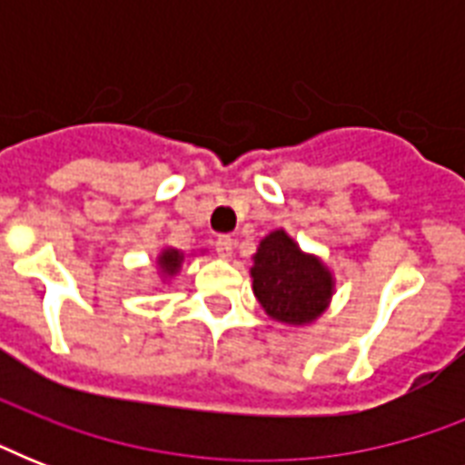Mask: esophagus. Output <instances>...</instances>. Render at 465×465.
Listing matches in <instances>:
<instances>
[{"mask_svg": "<svg viewBox=\"0 0 465 465\" xmlns=\"http://www.w3.org/2000/svg\"><path fill=\"white\" fill-rule=\"evenodd\" d=\"M233 246H236V243H233L232 236H219L217 243H214V248H217V253L222 255V258H232Z\"/></svg>", "mask_w": 465, "mask_h": 465, "instance_id": "esophagus-1", "label": "esophagus"}]
</instances>
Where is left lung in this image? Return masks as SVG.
I'll use <instances>...</instances> for the list:
<instances>
[{
    "label": "left lung",
    "mask_w": 465,
    "mask_h": 465,
    "mask_svg": "<svg viewBox=\"0 0 465 465\" xmlns=\"http://www.w3.org/2000/svg\"><path fill=\"white\" fill-rule=\"evenodd\" d=\"M251 275L262 309L282 323H309L323 313L332 294V277L323 262L302 253L284 232L261 241Z\"/></svg>",
    "instance_id": "obj_1"
}]
</instances>
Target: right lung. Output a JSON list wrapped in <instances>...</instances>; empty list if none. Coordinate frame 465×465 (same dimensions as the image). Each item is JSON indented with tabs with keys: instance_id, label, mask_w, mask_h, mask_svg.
Returning a JSON list of instances; mask_svg holds the SVG:
<instances>
[{
	"instance_id": "add662e5",
	"label": "right lung",
	"mask_w": 465,
	"mask_h": 465,
	"mask_svg": "<svg viewBox=\"0 0 465 465\" xmlns=\"http://www.w3.org/2000/svg\"><path fill=\"white\" fill-rule=\"evenodd\" d=\"M181 261H183V255L178 253V251H173V248H168V251H163L159 258V265L163 272H168V275H173L175 270L181 268Z\"/></svg>"
}]
</instances>
